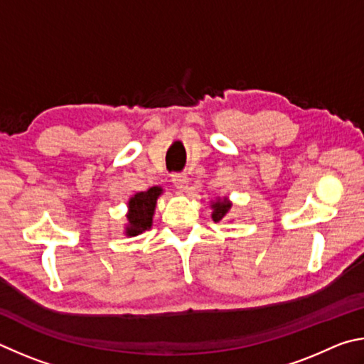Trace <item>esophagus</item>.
<instances>
[{
  "instance_id": "34e87169",
  "label": "esophagus",
  "mask_w": 364,
  "mask_h": 364,
  "mask_svg": "<svg viewBox=\"0 0 364 364\" xmlns=\"http://www.w3.org/2000/svg\"><path fill=\"white\" fill-rule=\"evenodd\" d=\"M172 183L177 190L183 192V190L188 188V177L187 174H172Z\"/></svg>"
}]
</instances>
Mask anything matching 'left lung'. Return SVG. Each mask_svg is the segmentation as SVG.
<instances>
[{
    "instance_id": "1",
    "label": "left lung",
    "mask_w": 364,
    "mask_h": 364,
    "mask_svg": "<svg viewBox=\"0 0 364 364\" xmlns=\"http://www.w3.org/2000/svg\"><path fill=\"white\" fill-rule=\"evenodd\" d=\"M230 208H232V205L228 201H218V203H214L213 205V209H214V213H213V220L214 222H219V220H222L225 218V215L228 214V211H230Z\"/></svg>"
}]
</instances>
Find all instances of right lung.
Returning <instances> with one entry per match:
<instances>
[{
	"mask_svg": "<svg viewBox=\"0 0 364 364\" xmlns=\"http://www.w3.org/2000/svg\"><path fill=\"white\" fill-rule=\"evenodd\" d=\"M163 190L159 187H151L146 192H140L134 195L129 200V214H127V225L126 233L129 237H136V235L142 233L146 228L151 227V218L155 213L156 198L161 195Z\"/></svg>",
	"mask_w": 364,
	"mask_h": 364,
	"instance_id": "1",
	"label": "right lung"
}]
</instances>
